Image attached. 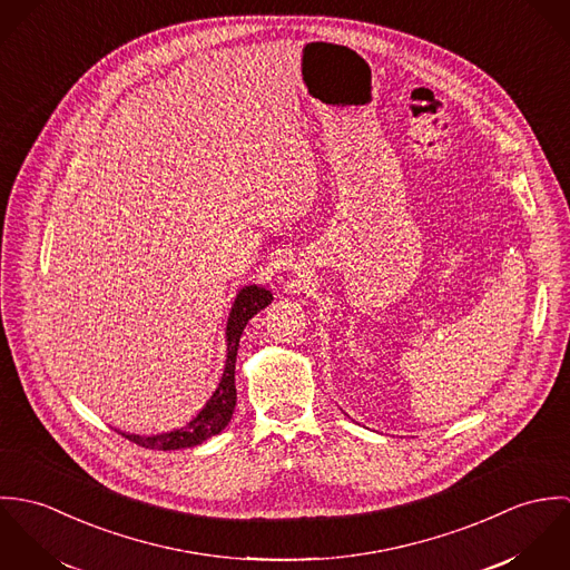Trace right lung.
<instances>
[{"mask_svg":"<svg viewBox=\"0 0 570 570\" xmlns=\"http://www.w3.org/2000/svg\"><path fill=\"white\" fill-rule=\"evenodd\" d=\"M272 303V294L263 287L249 285L244 287L233 305L230 318H228V328H226V337H228V360H226V368L222 375V382L217 386V391L213 393V397L208 400V404L202 407V412L186 423L184 428L163 432V434H154V436H140V434H125L120 432L125 439H129L136 445L149 448V450H181V448H193L204 443L206 439L219 434L233 412L237 406V386H235V362H237V348H239V340L244 333L245 325L252 316H256L261 309H265Z\"/></svg>","mask_w":570,"mask_h":570,"instance_id":"1","label":"right lung"}]
</instances>
